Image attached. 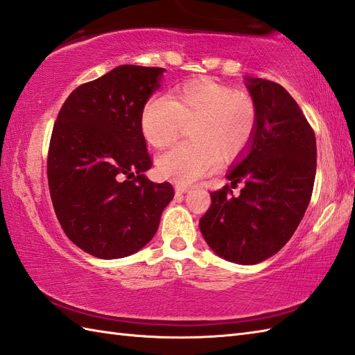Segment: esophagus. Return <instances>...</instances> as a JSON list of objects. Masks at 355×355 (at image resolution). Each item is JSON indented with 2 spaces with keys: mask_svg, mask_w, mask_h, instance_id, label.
I'll return each mask as SVG.
<instances>
[{
  "mask_svg": "<svg viewBox=\"0 0 355 355\" xmlns=\"http://www.w3.org/2000/svg\"><path fill=\"white\" fill-rule=\"evenodd\" d=\"M188 190H190V187H187V185H176V194H184V193H187Z\"/></svg>",
  "mask_w": 355,
  "mask_h": 355,
  "instance_id": "1",
  "label": "esophagus"
}]
</instances>
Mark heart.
Returning <instances> with one entry per match:
<instances>
[{
    "label": "heart",
    "instance_id": "b5f03b06",
    "mask_svg": "<svg viewBox=\"0 0 355 355\" xmlns=\"http://www.w3.org/2000/svg\"><path fill=\"white\" fill-rule=\"evenodd\" d=\"M190 125L191 141L156 157V168L179 184H191L216 167L220 156L230 161L254 138L257 107L248 94L209 78L188 82L168 97H153L141 114V132L150 146L171 144Z\"/></svg>",
    "mask_w": 355,
    "mask_h": 355
}]
</instances>
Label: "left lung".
<instances>
[{"label": "left lung", "instance_id": "8db88e82", "mask_svg": "<svg viewBox=\"0 0 355 355\" xmlns=\"http://www.w3.org/2000/svg\"><path fill=\"white\" fill-rule=\"evenodd\" d=\"M257 129L246 155L211 193L199 226L208 246L227 261L257 264L291 239L309 207L316 176V137L301 107L281 85L246 77Z\"/></svg>", "mask_w": 355, "mask_h": 355}]
</instances>
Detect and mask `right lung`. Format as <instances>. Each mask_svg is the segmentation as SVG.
<instances>
[{"label":"right lung","instance_id":"add662e5","mask_svg":"<svg viewBox=\"0 0 355 355\" xmlns=\"http://www.w3.org/2000/svg\"><path fill=\"white\" fill-rule=\"evenodd\" d=\"M164 68L121 65L69 94L54 123L46 175L62 230L86 254L115 259L153 239L170 182L144 176L152 167L141 114Z\"/></svg>","mask_w":355,"mask_h":355}]
</instances>
